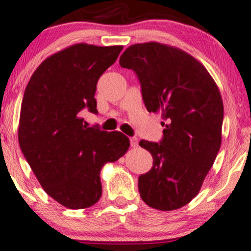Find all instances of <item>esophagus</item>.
<instances>
[{"label": "esophagus", "instance_id": "obj_1", "mask_svg": "<svg viewBox=\"0 0 251 251\" xmlns=\"http://www.w3.org/2000/svg\"><path fill=\"white\" fill-rule=\"evenodd\" d=\"M130 145H131V147H133V148L138 147V138H136V137L130 138Z\"/></svg>", "mask_w": 251, "mask_h": 251}]
</instances>
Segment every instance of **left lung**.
Returning <instances> with one entry per match:
<instances>
[{
  "instance_id": "obj_1",
  "label": "left lung",
  "mask_w": 251,
  "mask_h": 251,
  "mask_svg": "<svg viewBox=\"0 0 251 251\" xmlns=\"http://www.w3.org/2000/svg\"><path fill=\"white\" fill-rule=\"evenodd\" d=\"M119 63L136 74L145 106L162 114L165 128L159 143H139L152 156L151 171L138 177L140 197L155 209L180 208L197 196L220 151V90L195 57L159 43L129 46Z\"/></svg>"
}]
</instances>
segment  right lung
Masks as SVG:
<instances>
[{"mask_svg": "<svg viewBox=\"0 0 251 251\" xmlns=\"http://www.w3.org/2000/svg\"><path fill=\"white\" fill-rule=\"evenodd\" d=\"M123 46L75 44L42 62L21 104V151L45 192L71 209L93 206L101 196L100 172L129 150V138L88 126L81 111L97 114L95 92L101 75Z\"/></svg>", "mask_w": 251, "mask_h": 251, "instance_id": "1", "label": "right lung"}]
</instances>
